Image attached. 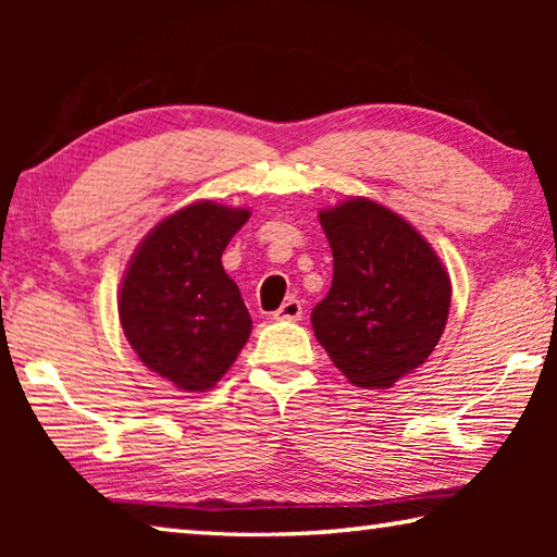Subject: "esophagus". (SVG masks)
I'll return each instance as SVG.
<instances>
[{
  "label": "esophagus",
  "instance_id": "34e87169",
  "mask_svg": "<svg viewBox=\"0 0 557 557\" xmlns=\"http://www.w3.org/2000/svg\"><path fill=\"white\" fill-rule=\"evenodd\" d=\"M301 309H305L301 307V301L292 297L287 301H282V307L272 317L282 319V322H297V319H301Z\"/></svg>",
  "mask_w": 557,
  "mask_h": 557
}]
</instances>
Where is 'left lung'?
I'll list each match as a JSON object with an SVG mask.
<instances>
[{"label": "left lung", "instance_id": "1", "mask_svg": "<svg viewBox=\"0 0 557 557\" xmlns=\"http://www.w3.org/2000/svg\"><path fill=\"white\" fill-rule=\"evenodd\" d=\"M334 256L312 312L317 342L358 388H391L435 351L451 285L430 243L385 206L348 199L319 211Z\"/></svg>", "mask_w": 557, "mask_h": 557}]
</instances>
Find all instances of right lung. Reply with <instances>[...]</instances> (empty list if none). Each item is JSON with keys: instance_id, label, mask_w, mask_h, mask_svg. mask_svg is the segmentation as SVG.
<instances>
[{"instance_id": "obj_1", "label": "right lung", "mask_w": 557, "mask_h": 557, "mask_svg": "<svg viewBox=\"0 0 557 557\" xmlns=\"http://www.w3.org/2000/svg\"><path fill=\"white\" fill-rule=\"evenodd\" d=\"M248 209L199 201L149 231L129 260L117 309L129 346L149 371L186 393L209 391L250 336L240 289L221 256Z\"/></svg>"}]
</instances>
